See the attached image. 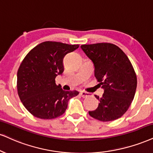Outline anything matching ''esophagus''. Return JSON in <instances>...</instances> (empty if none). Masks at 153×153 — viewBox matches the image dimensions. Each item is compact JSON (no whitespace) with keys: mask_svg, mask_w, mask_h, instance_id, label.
Wrapping results in <instances>:
<instances>
[{"mask_svg":"<svg viewBox=\"0 0 153 153\" xmlns=\"http://www.w3.org/2000/svg\"><path fill=\"white\" fill-rule=\"evenodd\" d=\"M79 95L81 96V97H83V98H85L87 97V96L88 95V93H86V92H84V91H80L79 93Z\"/></svg>","mask_w":153,"mask_h":153,"instance_id":"obj_1","label":"esophagus"}]
</instances>
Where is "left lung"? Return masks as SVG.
I'll list each match as a JSON object with an SVG mask.
<instances>
[{"label": "left lung", "instance_id": "obj_1", "mask_svg": "<svg viewBox=\"0 0 153 153\" xmlns=\"http://www.w3.org/2000/svg\"><path fill=\"white\" fill-rule=\"evenodd\" d=\"M82 50L93 62L94 75L104 89L92 118L106 122L118 119L128 109L134 99L137 77L131 61L118 46L111 43L82 45Z\"/></svg>", "mask_w": 153, "mask_h": 153}]
</instances>
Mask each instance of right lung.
I'll return each instance as SVG.
<instances>
[{
	"mask_svg": "<svg viewBox=\"0 0 153 153\" xmlns=\"http://www.w3.org/2000/svg\"><path fill=\"white\" fill-rule=\"evenodd\" d=\"M79 45L47 41L29 52L17 74V89L20 101L35 117L53 119L62 116L68 101L79 94L77 91H65L56 85L55 78L64 71L63 59Z\"/></svg>",
	"mask_w": 153,
	"mask_h": 153,
	"instance_id": "obj_1",
	"label": "right lung"
}]
</instances>
